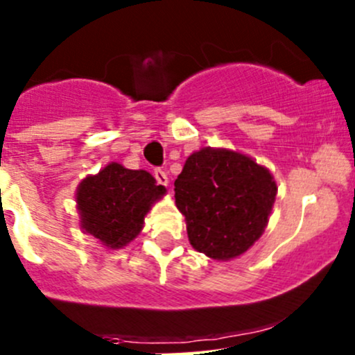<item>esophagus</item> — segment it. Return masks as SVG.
Instances as JSON below:
<instances>
[{
	"label": "esophagus",
	"instance_id": "34e87169",
	"mask_svg": "<svg viewBox=\"0 0 355 355\" xmlns=\"http://www.w3.org/2000/svg\"><path fill=\"white\" fill-rule=\"evenodd\" d=\"M155 177H156L157 184H161V185H164V187H168V184H170V180H168L166 171H164V170H156V171H155Z\"/></svg>",
	"mask_w": 355,
	"mask_h": 355
}]
</instances>
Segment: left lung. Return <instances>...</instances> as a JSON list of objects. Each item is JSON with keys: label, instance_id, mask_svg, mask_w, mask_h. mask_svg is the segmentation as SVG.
Here are the masks:
<instances>
[{"label": "left lung", "instance_id": "1", "mask_svg": "<svg viewBox=\"0 0 355 355\" xmlns=\"http://www.w3.org/2000/svg\"><path fill=\"white\" fill-rule=\"evenodd\" d=\"M277 192L266 166L227 148L192 153L175 180V204L185 216L189 242L216 261L235 259L259 241Z\"/></svg>", "mask_w": 355, "mask_h": 355}]
</instances>
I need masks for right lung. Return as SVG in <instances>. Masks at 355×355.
I'll return each instance as SVG.
<instances>
[{
    "label": "right lung",
    "instance_id": "add662e5",
    "mask_svg": "<svg viewBox=\"0 0 355 355\" xmlns=\"http://www.w3.org/2000/svg\"><path fill=\"white\" fill-rule=\"evenodd\" d=\"M164 194L166 189L149 171L128 170L113 161L78 184L80 230L108 249H121L141 234L146 214Z\"/></svg>",
    "mask_w": 355,
    "mask_h": 355
}]
</instances>
